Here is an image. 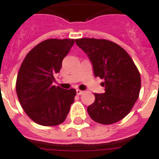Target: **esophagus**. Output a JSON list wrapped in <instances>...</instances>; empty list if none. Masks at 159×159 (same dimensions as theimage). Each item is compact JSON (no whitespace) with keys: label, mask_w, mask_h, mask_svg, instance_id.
I'll use <instances>...</instances> for the list:
<instances>
[{"label":"esophagus","mask_w":159,"mask_h":159,"mask_svg":"<svg viewBox=\"0 0 159 159\" xmlns=\"http://www.w3.org/2000/svg\"><path fill=\"white\" fill-rule=\"evenodd\" d=\"M84 93V91H81L80 89H76V94L77 95H81Z\"/></svg>","instance_id":"34e87169"}]
</instances>
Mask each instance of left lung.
Segmentation results:
<instances>
[{
	"label": "left lung",
	"instance_id": "1",
	"mask_svg": "<svg viewBox=\"0 0 159 159\" xmlns=\"http://www.w3.org/2000/svg\"><path fill=\"white\" fill-rule=\"evenodd\" d=\"M75 43L91 61L94 76L104 79V93H94L95 102L88 106L93 120L111 124L131 111L141 90V75L124 48L114 42L82 38Z\"/></svg>",
	"mask_w": 159,
	"mask_h": 159
}]
</instances>
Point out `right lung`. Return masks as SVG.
<instances>
[{"instance_id":"add662e5","label":"right lung","mask_w":159,"mask_h":159,"mask_svg":"<svg viewBox=\"0 0 159 159\" xmlns=\"http://www.w3.org/2000/svg\"><path fill=\"white\" fill-rule=\"evenodd\" d=\"M74 43L73 39L44 40L27 53L21 65L16 82L18 100L28 117L40 125L61 124L74 102L75 89L53 85Z\"/></svg>"}]
</instances>
